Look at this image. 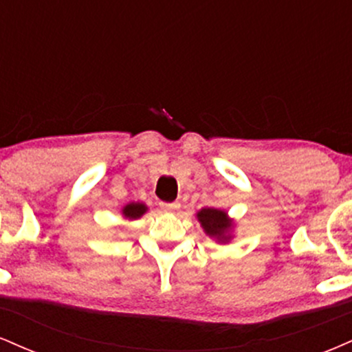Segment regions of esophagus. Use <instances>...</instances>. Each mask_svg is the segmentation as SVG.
Listing matches in <instances>:
<instances>
[{
    "label": "esophagus",
    "mask_w": 352,
    "mask_h": 352,
    "mask_svg": "<svg viewBox=\"0 0 352 352\" xmlns=\"http://www.w3.org/2000/svg\"><path fill=\"white\" fill-rule=\"evenodd\" d=\"M160 207H162L165 212H173V210L179 208V204H177V201H160Z\"/></svg>",
    "instance_id": "34e87169"
}]
</instances>
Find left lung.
<instances>
[{
    "mask_svg": "<svg viewBox=\"0 0 352 352\" xmlns=\"http://www.w3.org/2000/svg\"><path fill=\"white\" fill-rule=\"evenodd\" d=\"M199 220L210 236H217L220 241L228 240L227 232L232 223L228 221L227 213L217 208H204L199 213Z\"/></svg>",
    "mask_w": 352,
    "mask_h": 352,
    "instance_id": "left-lung-1",
    "label": "left lung"
}]
</instances>
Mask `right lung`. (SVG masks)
I'll return each instance as SVG.
<instances>
[{
	"instance_id": "1",
	"label": "right lung",
	"mask_w": 352,
	"mask_h": 352,
	"mask_svg": "<svg viewBox=\"0 0 352 352\" xmlns=\"http://www.w3.org/2000/svg\"><path fill=\"white\" fill-rule=\"evenodd\" d=\"M145 210H147V207L142 204H129L124 207L122 213L127 218H139L140 215H144Z\"/></svg>"
}]
</instances>
